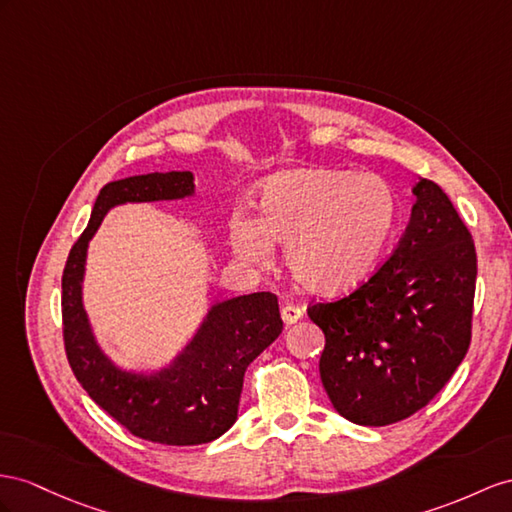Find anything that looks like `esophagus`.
Wrapping results in <instances>:
<instances>
[{"label":"esophagus","mask_w":512,"mask_h":512,"mask_svg":"<svg viewBox=\"0 0 512 512\" xmlns=\"http://www.w3.org/2000/svg\"><path fill=\"white\" fill-rule=\"evenodd\" d=\"M303 309H300L298 305H285L283 309H281V318H283V322L290 326V324H296L300 318H303Z\"/></svg>","instance_id":"obj_1"}]
</instances>
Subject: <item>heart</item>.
Listing matches in <instances>:
<instances>
[{
  "mask_svg": "<svg viewBox=\"0 0 512 512\" xmlns=\"http://www.w3.org/2000/svg\"><path fill=\"white\" fill-rule=\"evenodd\" d=\"M396 220V194L383 177L298 168L264 183L259 218H231V244L253 266L268 264L272 242L281 244L285 266L300 287L318 296H337L372 277Z\"/></svg>",
  "mask_w": 512,
  "mask_h": 512,
  "instance_id": "heart-1",
  "label": "heart"
}]
</instances>
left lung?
<instances>
[{"instance_id":"1","label":"left lung","mask_w":512,"mask_h":512,"mask_svg":"<svg viewBox=\"0 0 512 512\" xmlns=\"http://www.w3.org/2000/svg\"><path fill=\"white\" fill-rule=\"evenodd\" d=\"M396 251L346 298L307 309L326 344L320 378L335 411L359 426L400 422L437 396L465 359L476 294V246L435 181Z\"/></svg>"}]
</instances>
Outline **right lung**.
Segmentation results:
<instances>
[{"label":"right lung","instance_id":"1","mask_svg":"<svg viewBox=\"0 0 512 512\" xmlns=\"http://www.w3.org/2000/svg\"><path fill=\"white\" fill-rule=\"evenodd\" d=\"M192 194L190 170L136 175L103 186L62 274V333L75 378L131 435L164 445H199L225 435L238 419L246 368L283 331L277 296L257 292L212 305L192 342L157 372L123 370L97 344L82 283L88 242L101 220L116 205L177 201Z\"/></svg>","mask_w":512,"mask_h":512}]
</instances>
